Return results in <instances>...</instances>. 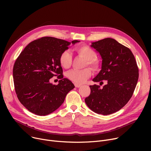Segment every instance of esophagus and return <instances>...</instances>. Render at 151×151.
Returning <instances> with one entry per match:
<instances>
[{"instance_id":"obj_1","label":"esophagus","mask_w":151,"mask_h":151,"mask_svg":"<svg viewBox=\"0 0 151 151\" xmlns=\"http://www.w3.org/2000/svg\"><path fill=\"white\" fill-rule=\"evenodd\" d=\"M75 87L76 88H80V87H81V85H80V84H75Z\"/></svg>"}]
</instances>
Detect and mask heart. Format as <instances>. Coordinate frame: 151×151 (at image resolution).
<instances>
[{
    "instance_id": "obj_1",
    "label": "heart",
    "mask_w": 151,
    "mask_h": 151,
    "mask_svg": "<svg viewBox=\"0 0 151 151\" xmlns=\"http://www.w3.org/2000/svg\"><path fill=\"white\" fill-rule=\"evenodd\" d=\"M77 53L86 60V64L90 65L94 70L99 67L100 62L96 58V53L90 47L87 46H78L75 48ZM59 62L62 67L68 68L72 62V55L69 50L63 51L59 58ZM91 70L89 68L83 70H71L68 71L67 76L69 80L76 84H83L91 75Z\"/></svg>"
}]
</instances>
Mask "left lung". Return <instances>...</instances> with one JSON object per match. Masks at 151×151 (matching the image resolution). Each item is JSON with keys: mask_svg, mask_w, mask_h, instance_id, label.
<instances>
[{"mask_svg": "<svg viewBox=\"0 0 151 151\" xmlns=\"http://www.w3.org/2000/svg\"><path fill=\"white\" fill-rule=\"evenodd\" d=\"M91 46L100 55L101 70L92 81L107 84L103 88L90 86L91 93L85 99L93 112L108 115L123 108L131 99L138 80V68L132 52L111 38L92 42Z\"/></svg>", "mask_w": 151, "mask_h": 151, "instance_id": "left-lung-1", "label": "left lung"}]
</instances>
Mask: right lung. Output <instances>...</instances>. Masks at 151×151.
I'll list each match as a JSON object with an SVG mask.
<instances>
[{
	"mask_svg": "<svg viewBox=\"0 0 151 151\" xmlns=\"http://www.w3.org/2000/svg\"><path fill=\"white\" fill-rule=\"evenodd\" d=\"M80 42L45 37L30 42L21 52L13 66L14 89L19 101L29 111L39 116L51 114L74 89L71 81L63 78L59 58L71 43ZM58 75L61 80L58 85H52L49 80Z\"/></svg>",
	"mask_w": 151,
	"mask_h": 151,
	"instance_id": "add662e5",
	"label": "right lung"
}]
</instances>
